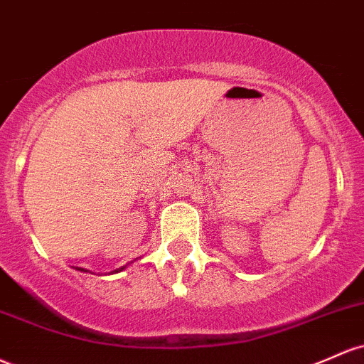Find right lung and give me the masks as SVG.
I'll list each match as a JSON object with an SVG mask.
<instances>
[{
  "mask_svg": "<svg viewBox=\"0 0 364 364\" xmlns=\"http://www.w3.org/2000/svg\"><path fill=\"white\" fill-rule=\"evenodd\" d=\"M79 271H86V269H82V267H77ZM122 269H126V266H122V267H119V269H115V271H112V273H119V271H122Z\"/></svg>",
  "mask_w": 364,
  "mask_h": 364,
  "instance_id": "add662e5",
  "label": "right lung"
}]
</instances>
